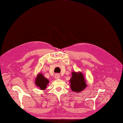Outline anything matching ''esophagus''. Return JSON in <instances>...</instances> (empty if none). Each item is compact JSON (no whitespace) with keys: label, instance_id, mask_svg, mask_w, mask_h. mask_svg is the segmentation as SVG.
Masks as SVG:
<instances>
[{"label":"esophagus","instance_id":"34e87169","mask_svg":"<svg viewBox=\"0 0 123 123\" xmlns=\"http://www.w3.org/2000/svg\"><path fill=\"white\" fill-rule=\"evenodd\" d=\"M54 77H55V79L56 80H58V79H59V78H60V75H59V74H57V73L56 74H55Z\"/></svg>","mask_w":123,"mask_h":123}]
</instances>
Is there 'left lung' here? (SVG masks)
I'll list each match as a JSON object with an SVG mask.
<instances>
[{
	"label": "left lung",
	"instance_id": "1",
	"mask_svg": "<svg viewBox=\"0 0 123 123\" xmlns=\"http://www.w3.org/2000/svg\"><path fill=\"white\" fill-rule=\"evenodd\" d=\"M69 81L70 83V86L72 91L77 93L84 90L87 86V81L83 74L81 72H72V77Z\"/></svg>",
	"mask_w": 123,
	"mask_h": 123
}]
</instances>
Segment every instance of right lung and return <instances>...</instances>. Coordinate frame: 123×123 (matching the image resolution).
Here are the masks:
<instances>
[{
  "label": "right lung",
  "mask_w": 123,
  "mask_h": 123,
  "mask_svg": "<svg viewBox=\"0 0 123 123\" xmlns=\"http://www.w3.org/2000/svg\"><path fill=\"white\" fill-rule=\"evenodd\" d=\"M35 79V84L36 86L37 87H39L40 90H45L47 85L49 83V80L46 79L41 73L37 74Z\"/></svg>",
  "instance_id": "add662e5"
}]
</instances>
